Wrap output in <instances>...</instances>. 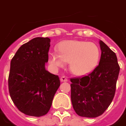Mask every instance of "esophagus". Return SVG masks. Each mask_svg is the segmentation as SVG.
Here are the masks:
<instances>
[{
    "mask_svg": "<svg viewBox=\"0 0 126 126\" xmlns=\"http://www.w3.org/2000/svg\"><path fill=\"white\" fill-rule=\"evenodd\" d=\"M60 80L61 82H67L68 81V79L65 76H61L60 78Z\"/></svg>",
    "mask_w": 126,
    "mask_h": 126,
    "instance_id": "esophagus-1",
    "label": "esophagus"
}]
</instances>
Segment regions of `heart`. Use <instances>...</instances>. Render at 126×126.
Returning a JSON list of instances; mask_svg holds the SVG:
<instances>
[{
  "label": "heart",
  "instance_id": "heart-1",
  "mask_svg": "<svg viewBox=\"0 0 126 126\" xmlns=\"http://www.w3.org/2000/svg\"><path fill=\"white\" fill-rule=\"evenodd\" d=\"M59 50L48 54L51 67L58 69L69 61V69L77 76L89 74L96 67L100 59V49L92 42L66 40L59 45Z\"/></svg>",
  "mask_w": 126,
  "mask_h": 126
}]
</instances>
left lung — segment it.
<instances>
[{"label":"left lung","mask_w":126,"mask_h":126,"mask_svg":"<svg viewBox=\"0 0 126 126\" xmlns=\"http://www.w3.org/2000/svg\"><path fill=\"white\" fill-rule=\"evenodd\" d=\"M99 65L88 76L72 78L71 100L76 114L94 118L102 115L115 96L120 67L115 53L100 40Z\"/></svg>","instance_id":"left-lung-1"}]
</instances>
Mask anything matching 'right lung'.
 Listing matches in <instances>:
<instances>
[{
	"label": "right lung",
	"instance_id": "right-lung-1",
	"mask_svg": "<svg viewBox=\"0 0 126 126\" xmlns=\"http://www.w3.org/2000/svg\"><path fill=\"white\" fill-rule=\"evenodd\" d=\"M50 39L35 37L21 46L13 57L9 75V91L13 102L24 114H47L60 86L58 76L46 69Z\"/></svg>",
	"mask_w": 126,
	"mask_h": 126
}]
</instances>
